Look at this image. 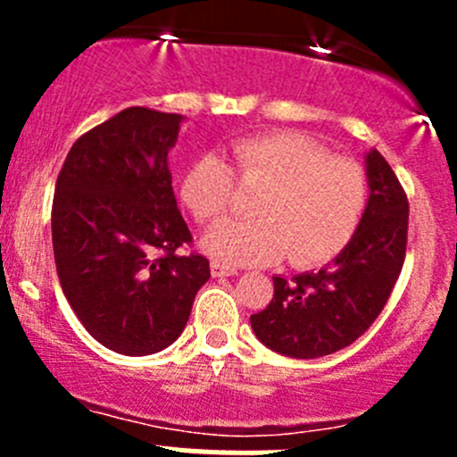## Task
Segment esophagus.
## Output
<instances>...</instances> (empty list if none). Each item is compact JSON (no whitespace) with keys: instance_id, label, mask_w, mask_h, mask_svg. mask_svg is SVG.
I'll list each match as a JSON object with an SVG mask.
<instances>
[{"instance_id":"1","label":"esophagus","mask_w":457,"mask_h":457,"mask_svg":"<svg viewBox=\"0 0 457 457\" xmlns=\"http://www.w3.org/2000/svg\"><path fill=\"white\" fill-rule=\"evenodd\" d=\"M210 270H212V276H214V278H219V276H234V274H237V267L228 265V262H220V261H212Z\"/></svg>"}]
</instances>
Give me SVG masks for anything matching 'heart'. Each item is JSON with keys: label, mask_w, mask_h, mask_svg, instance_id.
Segmentation results:
<instances>
[{"label": "heart", "mask_w": 457, "mask_h": 457, "mask_svg": "<svg viewBox=\"0 0 457 457\" xmlns=\"http://www.w3.org/2000/svg\"><path fill=\"white\" fill-rule=\"evenodd\" d=\"M232 165L201 154L183 170V205L199 223H216L234 203L237 181L262 187L252 220H225L210 229L205 247L228 262H271L310 270L334 261L356 234L370 181L356 161L329 152L301 132H265L229 145ZM235 170H232L231 168Z\"/></svg>", "instance_id": "obj_1"}]
</instances>
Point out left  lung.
<instances>
[{
  "instance_id": "1",
  "label": "left lung",
  "mask_w": 457,
  "mask_h": 457,
  "mask_svg": "<svg viewBox=\"0 0 457 457\" xmlns=\"http://www.w3.org/2000/svg\"><path fill=\"white\" fill-rule=\"evenodd\" d=\"M370 201L349 245L331 265L280 278L252 314L256 338L289 358H320L361 338L385 310L407 254L409 201L378 150L367 154Z\"/></svg>"
}]
</instances>
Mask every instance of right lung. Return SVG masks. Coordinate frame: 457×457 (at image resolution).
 I'll return each mask as SVG.
<instances>
[{
	"label": "right lung",
	"instance_id": "obj_1",
	"mask_svg": "<svg viewBox=\"0 0 457 457\" xmlns=\"http://www.w3.org/2000/svg\"><path fill=\"white\" fill-rule=\"evenodd\" d=\"M181 114L126 108L75 141L57 177L53 250L59 283L87 334L147 356L186 329L210 278L177 207L168 152Z\"/></svg>",
	"mask_w": 457,
	"mask_h": 457
}]
</instances>
